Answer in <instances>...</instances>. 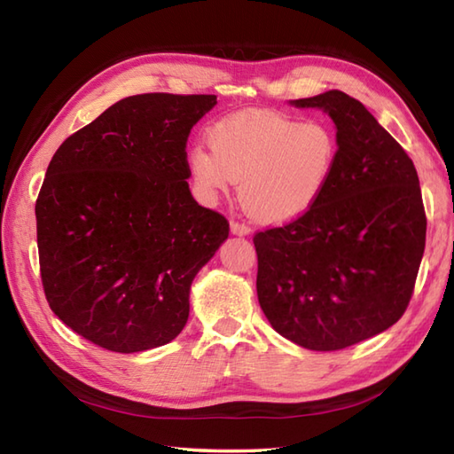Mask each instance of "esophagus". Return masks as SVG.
I'll use <instances>...</instances> for the list:
<instances>
[{"label": "esophagus", "mask_w": 454, "mask_h": 454, "mask_svg": "<svg viewBox=\"0 0 454 454\" xmlns=\"http://www.w3.org/2000/svg\"><path fill=\"white\" fill-rule=\"evenodd\" d=\"M230 232L234 236H247L252 232V228L246 226V224H239V222H230Z\"/></svg>", "instance_id": "esophagus-1"}]
</instances>
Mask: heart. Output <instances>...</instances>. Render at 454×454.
Wrapping results in <instances>:
<instances>
[{"instance_id": "obj_1", "label": "heart", "mask_w": 454, "mask_h": 454, "mask_svg": "<svg viewBox=\"0 0 454 454\" xmlns=\"http://www.w3.org/2000/svg\"><path fill=\"white\" fill-rule=\"evenodd\" d=\"M208 150L187 156L192 189L215 200L238 183V199L263 224H286L325 195L340 161V142L325 122L273 111H242L207 130Z\"/></svg>"}]
</instances>
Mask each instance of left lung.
Instances as JSON below:
<instances>
[{"label": "left lung", "mask_w": 454, "mask_h": 454, "mask_svg": "<svg viewBox=\"0 0 454 454\" xmlns=\"http://www.w3.org/2000/svg\"><path fill=\"white\" fill-rule=\"evenodd\" d=\"M291 105L333 121L340 161L310 212L255 234L257 298L277 333L304 349L337 351L406 312L426 210L413 161L361 101L330 90Z\"/></svg>", "instance_id": "left-lung-1"}]
</instances>
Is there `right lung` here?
I'll return each instance as SVG.
<instances>
[{"instance_id": "1", "label": "right lung", "mask_w": 454, "mask_h": 454, "mask_svg": "<svg viewBox=\"0 0 454 454\" xmlns=\"http://www.w3.org/2000/svg\"><path fill=\"white\" fill-rule=\"evenodd\" d=\"M215 105L216 95L124 98L48 163L35 207L46 301L103 349L176 340L192 278L226 242V218L187 183L189 132Z\"/></svg>"}]
</instances>
